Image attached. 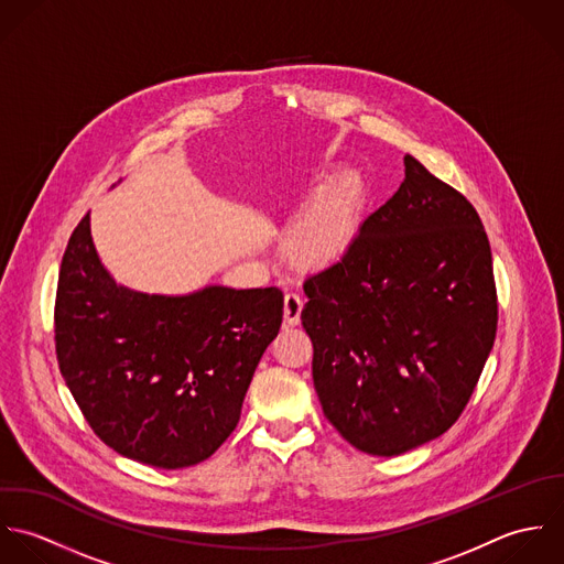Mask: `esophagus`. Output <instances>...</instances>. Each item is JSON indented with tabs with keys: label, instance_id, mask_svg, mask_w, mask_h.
I'll return each instance as SVG.
<instances>
[{
	"label": "esophagus",
	"instance_id": "1",
	"mask_svg": "<svg viewBox=\"0 0 564 564\" xmlns=\"http://www.w3.org/2000/svg\"><path fill=\"white\" fill-rule=\"evenodd\" d=\"M303 296L296 292H288L285 294V303H283V316H285V325L294 327L301 323V312H303Z\"/></svg>",
	"mask_w": 564,
	"mask_h": 564
}]
</instances>
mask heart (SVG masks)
<instances>
[{
	"label": "heart",
	"mask_w": 564,
	"mask_h": 564,
	"mask_svg": "<svg viewBox=\"0 0 564 564\" xmlns=\"http://www.w3.org/2000/svg\"><path fill=\"white\" fill-rule=\"evenodd\" d=\"M338 232V223L332 212L312 218L299 232V243L310 252H323L332 246Z\"/></svg>",
	"instance_id": "obj_1"
}]
</instances>
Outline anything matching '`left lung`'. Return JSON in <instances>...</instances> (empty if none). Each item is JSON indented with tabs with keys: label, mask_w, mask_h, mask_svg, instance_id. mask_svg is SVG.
Listing matches in <instances>:
<instances>
[{
	"label": "left lung",
	"mask_w": 564,
	"mask_h": 564,
	"mask_svg": "<svg viewBox=\"0 0 564 564\" xmlns=\"http://www.w3.org/2000/svg\"><path fill=\"white\" fill-rule=\"evenodd\" d=\"M399 192L305 279L314 388L355 449L401 455L466 408L497 332L492 254L473 205L405 154Z\"/></svg>",
	"instance_id": "8db88e82"
}]
</instances>
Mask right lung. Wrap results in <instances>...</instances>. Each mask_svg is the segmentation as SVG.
<instances>
[{
  "label": "right lung",
  "mask_w": 564,
  "mask_h": 564,
  "mask_svg": "<svg viewBox=\"0 0 564 564\" xmlns=\"http://www.w3.org/2000/svg\"><path fill=\"white\" fill-rule=\"evenodd\" d=\"M283 321L279 288L145 294L115 283L89 214L63 254L56 355L91 430L123 457L194 466L230 436Z\"/></svg>",
  "instance_id": "obj_1"
}]
</instances>
